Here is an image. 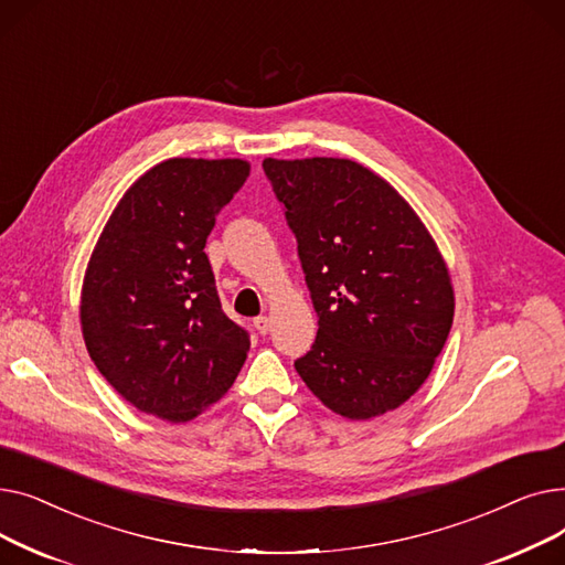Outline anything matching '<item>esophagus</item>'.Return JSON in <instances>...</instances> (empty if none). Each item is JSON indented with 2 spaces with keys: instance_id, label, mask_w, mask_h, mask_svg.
I'll list each match as a JSON object with an SVG mask.
<instances>
[{
  "instance_id": "1",
  "label": "esophagus",
  "mask_w": 565,
  "mask_h": 565,
  "mask_svg": "<svg viewBox=\"0 0 565 565\" xmlns=\"http://www.w3.org/2000/svg\"><path fill=\"white\" fill-rule=\"evenodd\" d=\"M254 328H256L258 334H267V330H270V318H267V316L254 318Z\"/></svg>"
}]
</instances>
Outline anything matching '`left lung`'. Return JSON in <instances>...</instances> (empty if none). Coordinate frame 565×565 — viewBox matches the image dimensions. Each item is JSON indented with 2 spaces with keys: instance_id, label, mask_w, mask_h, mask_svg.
Instances as JSON below:
<instances>
[{
  "instance_id": "left-lung-1",
  "label": "left lung",
  "mask_w": 565,
  "mask_h": 565,
  "mask_svg": "<svg viewBox=\"0 0 565 565\" xmlns=\"http://www.w3.org/2000/svg\"><path fill=\"white\" fill-rule=\"evenodd\" d=\"M318 316L295 360L307 387L341 417L396 409L428 377L454 322V288L407 201L341 158L263 160Z\"/></svg>"
}]
</instances>
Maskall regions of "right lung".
<instances>
[{
    "label": "right lung",
    "instance_id": "right-lung-1",
    "mask_svg": "<svg viewBox=\"0 0 565 565\" xmlns=\"http://www.w3.org/2000/svg\"><path fill=\"white\" fill-rule=\"evenodd\" d=\"M249 175L245 160L171 158L118 201L86 267L82 334L137 409L190 422L241 373L249 332L224 311L203 247Z\"/></svg>",
    "mask_w": 565,
    "mask_h": 565
}]
</instances>
